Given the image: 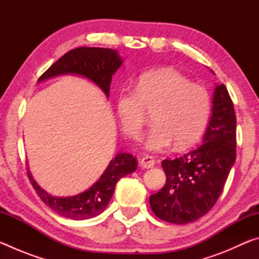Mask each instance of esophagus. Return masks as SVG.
Segmentation results:
<instances>
[{
	"label": "esophagus",
	"instance_id": "34e87169",
	"mask_svg": "<svg viewBox=\"0 0 259 259\" xmlns=\"http://www.w3.org/2000/svg\"><path fill=\"white\" fill-rule=\"evenodd\" d=\"M139 164L144 169H150L155 164V160H154V157H153V156L145 155V156H143L142 159H140Z\"/></svg>",
	"mask_w": 259,
	"mask_h": 259
}]
</instances>
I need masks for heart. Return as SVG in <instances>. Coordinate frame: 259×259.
<instances>
[{
    "instance_id": "1",
    "label": "heart",
    "mask_w": 259,
    "mask_h": 259,
    "mask_svg": "<svg viewBox=\"0 0 259 259\" xmlns=\"http://www.w3.org/2000/svg\"><path fill=\"white\" fill-rule=\"evenodd\" d=\"M116 112L122 129L138 139L153 112L154 125L144 145L151 152H162L175 143L185 148L202 135L211 113V97L203 85L174 68L154 69L142 74L134 91H121L116 98Z\"/></svg>"
}]
</instances>
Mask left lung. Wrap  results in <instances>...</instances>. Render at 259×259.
Listing matches in <instances>:
<instances>
[{
    "instance_id": "1",
    "label": "left lung",
    "mask_w": 259,
    "mask_h": 259,
    "mask_svg": "<svg viewBox=\"0 0 259 259\" xmlns=\"http://www.w3.org/2000/svg\"><path fill=\"white\" fill-rule=\"evenodd\" d=\"M212 104L202 145L162 161L165 185L150 196L153 212L162 221L178 225L198 221L222 194L236 157L235 111L224 84L214 88Z\"/></svg>"
}]
</instances>
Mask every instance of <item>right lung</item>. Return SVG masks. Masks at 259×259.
<instances>
[{
  "label": "right lung",
  "instance_id": "obj_1",
  "mask_svg": "<svg viewBox=\"0 0 259 259\" xmlns=\"http://www.w3.org/2000/svg\"><path fill=\"white\" fill-rule=\"evenodd\" d=\"M122 63L123 60L116 50L81 47L65 54L42 74L38 81L65 74H74L94 82L108 97L112 76ZM137 160L133 154L117 153L109 162L104 174L89 190L66 198H58L47 193L34 181L28 168L27 175L35 192L51 210L63 217L82 221L98 216L106 209L114 194L116 183L122 177L134 172L137 169Z\"/></svg>",
  "mask_w": 259,
  "mask_h": 259
}]
</instances>
